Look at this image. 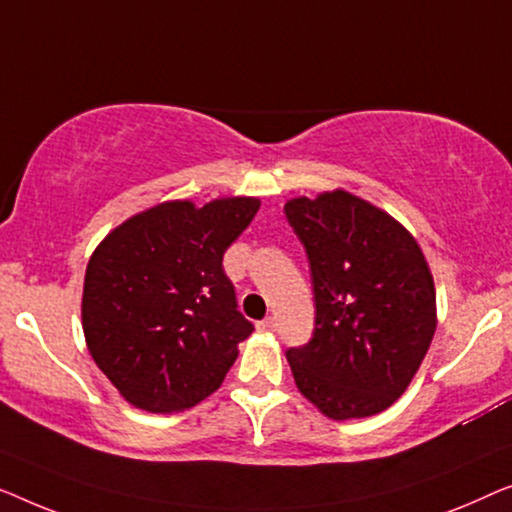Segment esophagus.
<instances>
[{
    "instance_id": "34e87169",
    "label": "esophagus",
    "mask_w": 512,
    "mask_h": 512,
    "mask_svg": "<svg viewBox=\"0 0 512 512\" xmlns=\"http://www.w3.org/2000/svg\"><path fill=\"white\" fill-rule=\"evenodd\" d=\"M257 327L262 331H273V329H276V318H264Z\"/></svg>"
}]
</instances>
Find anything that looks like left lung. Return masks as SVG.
Masks as SVG:
<instances>
[{
  "mask_svg": "<svg viewBox=\"0 0 512 512\" xmlns=\"http://www.w3.org/2000/svg\"><path fill=\"white\" fill-rule=\"evenodd\" d=\"M304 243L315 329L287 350L299 392L331 420L390 408L436 331V290L417 241L392 215L345 190L285 204Z\"/></svg>",
  "mask_w": 512,
  "mask_h": 512,
  "instance_id": "1",
  "label": "left lung"
}]
</instances>
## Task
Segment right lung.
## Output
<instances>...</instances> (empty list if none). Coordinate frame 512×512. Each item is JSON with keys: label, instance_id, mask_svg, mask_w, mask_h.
<instances>
[{"label": "right lung", "instance_id": "1", "mask_svg": "<svg viewBox=\"0 0 512 512\" xmlns=\"http://www.w3.org/2000/svg\"><path fill=\"white\" fill-rule=\"evenodd\" d=\"M259 211L255 197L164 201L122 222L92 253L83 334L132 406L178 413L213 394L253 322L236 308L222 255Z\"/></svg>", "mask_w": 512, "mask_h": 512}]
</instances>
